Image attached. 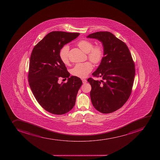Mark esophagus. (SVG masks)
<instances>
[{
	"label": "esophagus",
	"mask_w": 160,
	"mask_h": 160,
	"mask_svg": "<svg viewBox=\"0 0 160 160\" xmlns=\"http://www.w3.org/2000/svg\"><path fill=\"white\" fill-rule=\"evenodd\" d=\"M82 82L83 84L87 82V80L86 79H82Z\"/></svg>",
	"instance_id": "34e87169"
}]
</instances>
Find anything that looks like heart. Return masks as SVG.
<instances>
[{"mask_svg": "<svg viewBox=\"0 0 160 160\" xmlns=\"http://www.w3.org/2000/svg\"><path fill=\"white\" fill-rule=\"evenodd\" d=\"M78 46L86 53H88L89 59L94 63H100L104 56V48L101 45L93 46L92 42L88 40H82L78 43ZM69 47L67 45L63 46L60 49L59 56L60 60L65 65L69 63ZM93 65L91 62L78 63L71 69L73 76L79 78H85L93 69Z\"/></svg>", "mask_w": 160, "mask_h": 160, "instance_id": "b5f03b06", "label": "heart"}]
</instances>
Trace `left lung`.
Returning <instances> with one entry per match:
<instances>
[{
	"label": "left lung",
	"mask_w": 160,
	"mask_h": 160,
	"mask_svg": "<svg viewBox=\"0 0 160 160\" xmlns=\"http://www.w3.org/2000/svg\"><path fill=\"white\" fill-rule=\"evenodd\" d=\"M87 38L99 40L104 48L103 59L92 73L102 80L88 79L91 86L92 105L103 114L114 112L125 104L131 94L135 63L126 44L111 32H95Z\"/></svg>",
	"instance_id": "left-lung-1"
}]
</instances>
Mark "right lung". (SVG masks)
Listing matches in <instances>:
<instances>
[{"label": "right lung", "instance_id": "right-lung-1", "mask_svg": "<svg viewBox=\"0 0 160 160\" xmlns=\"http://www.w3.org/2000/svg\"><path fill=\"white\" fill-rule=\"evenodd\" d=\"M79 35L78 33L50 32L34 46L31 55L29 85L39 104L52 114L62 115L72 109L82 84L79 78L69 77L59 56L62 48ZM60 77L68 78V81L59 84L58 81Z\"/></svg>", "mask_w": 160, "mask_h": 160}]
</instances>
